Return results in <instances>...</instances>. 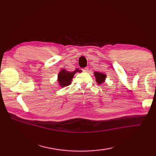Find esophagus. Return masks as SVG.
<instances>
[{
  "label": "esophagus",
  "instance_id": "esophagus-1",
  "mask_svg": "<svg viewBox=\"0 0 156 156\" xmlns=\"http://www.w3.org/2000/svg\"><path fill=\"white\" fill-rule=\"evenodd\" d=\"M82 71L84 72H87L88 71V68H84L82 69Z\"/></svg>",
  "mask_w": 156,
  "mask_h": 156
}]
</instances>
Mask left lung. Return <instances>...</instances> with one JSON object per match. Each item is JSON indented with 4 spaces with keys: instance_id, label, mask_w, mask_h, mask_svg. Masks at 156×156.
<instances>
[{
    "instance_id": "left-lung-1",
    "label": "left lung",
    "mask_w": 156,
    "mask_h": 156,
    "mask_svg": "<svg viewBox=\"0 0 156 156\" xmlns=\"http://www.w3.org/2000/svg\"><path fill=\"white\" fill-rule=\"evenodd\" d=\"M94 76L96 77V80H97V83L98 84H101L102 83H103L105 80L106 78V75L102 74V73L98 72H94Z\"/></svg>"
}]
</instances>
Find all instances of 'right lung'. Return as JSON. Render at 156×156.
<instances>
[{
	"instance_id": "obj_1",
	"label": "right lung",
	"mask_w": 156,
	"mask_h": 156,
	"mask_svg": "<svg viewBox=\"0 0 156 156\" xmlns=\"http://www.w3.org/2000/svg\"><path fill=\"white\" fill-rule=\"evenodd\" d=\"M80 72L81 70L79 69H76L73 72L66 71L65 69L62 70L58 74V83L61 87H68L71 84V81L73 78V76L76 74V72Z\"/></svg>"
}]
</instances>
